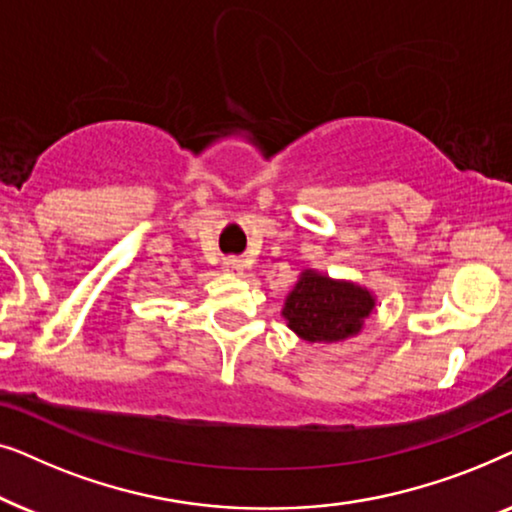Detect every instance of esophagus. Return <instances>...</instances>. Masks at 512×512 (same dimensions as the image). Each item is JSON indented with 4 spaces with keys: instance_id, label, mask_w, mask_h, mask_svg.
I'll return each mask as SVG.
<instances>
[{
    "instance_id": "esophagus-1",
    "label": "esophagus",
    "mask_w": 512,
    "mask_h": 512,
    "mask_svg": "<svg viewBox=\"0 0 512 512\" xmlns=\"http://www.w3.org/2000/svg\"><path fill=\"white\" fill-rule=\"evenodd\" d=\"M223 270H226L228 275H242L244 261H242V258H237V256H230V258H226V261H223Z\"/></svg>"
}]
</instances>
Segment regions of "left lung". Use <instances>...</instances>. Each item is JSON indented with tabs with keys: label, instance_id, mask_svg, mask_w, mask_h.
Wrapping results in <instances>:
<instances>
[{
	"label": "left lung",
	"instance_id": "obj_1",
	"mask_svg": "<svg viewBox=\"0 0 512 512\" xmlns=\"http://www.w3.org/2000/svg\"><path fill=\"white\" fill-rule=\"evenodd\" d=\"M373 310L375 296L366 286L305 270L284 300L282 317L307 342H342L363 331Z\"/></svg>",
	"mask_w": 512,
	"mask_h": 512
}]
</instances>
